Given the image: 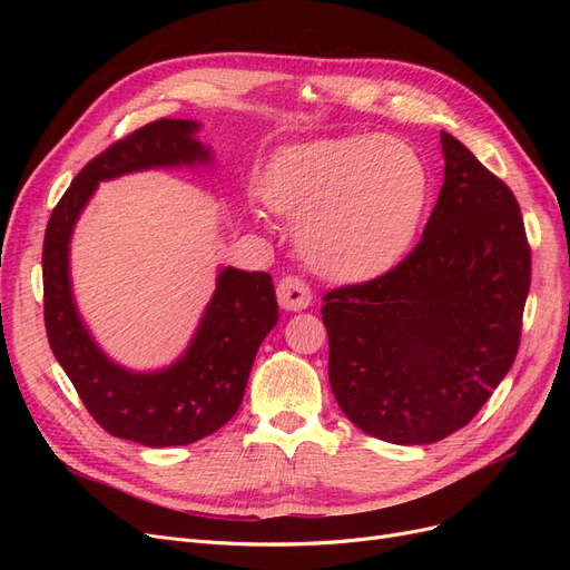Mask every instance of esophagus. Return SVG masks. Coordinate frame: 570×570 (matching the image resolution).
Segmentation results:
<instances>
[{
    "mask_svg": "<svg viewBox=\"0 0 570 570\" xmlns=\"http://www.w3.org/2000/svg\"><path fill=\"white\" fill-rule=\"evenodd\" d=\"M275 295H278V304L285 312H304V308H308L314 302L312 289H308V285L302 278H297V275H285L278 283Z\"/></svg>",
    "mask_w": 570,
    "mask_h": 570,
    "instance_id": "obj_1",
    "label": "esophagus"
}]
</instances>
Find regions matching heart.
<instances>
[{"mask_svg":"<svg viewBox=\"0 0 570 570\" xmlns=\"http://www.w3.org/2000/svg\"><path fill=\"white\" fill-rule=\"evenodd\" d=\"M273 212L295 218L306 264L342 283L392 271L428 199L419 151L396 137L342 135L283 149L264 176Z\"/></svg>","mask_w":570,"mask_h":570,"instance_id":"1","label":"heart"}]
</instances>
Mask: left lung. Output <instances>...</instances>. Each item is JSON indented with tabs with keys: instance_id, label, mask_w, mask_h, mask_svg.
<instances>
[{
	"instance_id": "obj_1",
	"label": "left lung",
	"mask_w": 570,
	"mask_h": 570,
	"mask_svg": "<svg viewBox=\"0 0 570 570\" xmlns=\"http://www.w3.org/2000/svg\"><path fill=\"white\" fill-rule=\"evenodd\" d=\"M444 183L421 243L381 278L323 297L340 409L392 444L456 433L513 366L530 247L511 189L440 132Z\"/></svg>"
}]
</instances>
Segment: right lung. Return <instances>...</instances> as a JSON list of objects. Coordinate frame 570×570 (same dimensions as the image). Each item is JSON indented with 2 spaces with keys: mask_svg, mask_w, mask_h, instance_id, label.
<instances>
[{
  "mask_svg": "<svg viewBox=\"0 0 570 570\" xmlns=\"http://www.w3.org/2000/svg\"><path fill=\"white\" fill-rule=\"evenodd\" d=\"M199 120L161 118L85 166L51 212L42 249L49 347L92 419L109 435L145 446L193 444L226 425L243 404L254 356L278 323L268 273L220 266L216 289L187 350L170 366L132 371L95 342L71 285V237L99 183L151 168L212 166Z\"/></svg>",
  "mask_w": 570,
  "mask_h": 570,
  "instance_id": "add662e5",
  "label": "right lung"
}]
</instances>
